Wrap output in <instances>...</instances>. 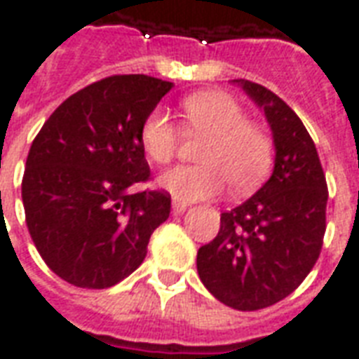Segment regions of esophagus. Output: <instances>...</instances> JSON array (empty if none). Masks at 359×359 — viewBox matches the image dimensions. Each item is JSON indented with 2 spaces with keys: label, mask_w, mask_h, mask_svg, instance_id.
<instances>
[{
  "label": "esophagus",
  "mask_w": 359,
  "mask_h": 359,
  "mask_svg": "<svg viewBox=\"0 0 359 359\" xmlns=\"http://www.w3.org/2000/svg\"><path fill=\"white\" fill-rule=\"evenodd\" d=\"M188 208L187 202H180V200H177V198H172V211L175 213H184Z\"/></svg>",
  "instance_id": "1"
}]
</instances>
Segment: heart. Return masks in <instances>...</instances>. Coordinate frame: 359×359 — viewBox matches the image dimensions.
Returning <instances> with one entry per match:
<instances>
[{"label":"heart","mask_w":359,"mask_h":359,"mask_svg":"<svg viewBox=\"0 0 359 359\" xmlns=\"http://www.w3.org/2000/svg\"><path fill=\"white\" fill-rule=\"evenodd\" d=\"M187 130L208 136L198 154L202 165H180L165 171L157 187L180 202L219 194L226 180L236 192H248L267 177L273 142L262 126L250 123L246 111L223 92H203L182 102ZM144 154L154 163H169L177 149V128L169 115L154 109L140 128Z\"/></svg>","instance_id":"heart-1"}]
</instances>
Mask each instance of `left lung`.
<instances>
[{
	"label": "left lung",
	"mask_w": 359,
	"mask_h": 359,
	"mask_svg": "<svg viewBox=\"0 0 359 359\" xmlns=\"http://www.w3.org/2000/svg\"><path fill=\"white\" fill-rule=\"evenodd\" d=\"M271 126L275 165L246 202L221 213L217 236L198 250L203 286L241 311L267 308L294 292L313 269L325 234L327 182L300 117L262 84L238 79Z\"/></svg>",
	"instance_id": "obj_1"
}]
</instances>
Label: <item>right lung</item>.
I'll return each instance as SVG.
<instances>
[{"label": "right lung", "mask_w": 359, "mask_h": 359, "mask_svg": "<svg viewBox=\"0 0 359 359\" xmlns=\"http://www.w3.org/2000/svg\"><path fill=\"white\" fill-rule=\"evenodd\" d=\"M171 88L146 74L103 79L67 97L32 142L22 177L28 233L67 283L95 290L121 283L169 219L171 196L130 187L149 177L142 123Z\"/></svg>", "instance_id": "obj_1"}]
</instances>
